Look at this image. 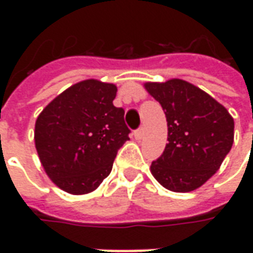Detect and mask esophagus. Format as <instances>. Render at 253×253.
<instances>
[{
  "mask_svg": "<svg viewBox=\"0 0 253 253\" xmlns=\"http://www.w3.org/2000/svg\"><path fill=\"white\" fill-rule=\"evenodd\" d=\"M134 137H135V139H142V138H143V128H142V127H139L138 130H135V131H134Z\"/></svg>",
  "mask_w": 253,
  "mask_h": 253,
  "instance_id": "1",
  "label": "esophagus"
}]
</instances>
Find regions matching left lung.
I'll list each match as a JSON object with an SVG mask.
<instances>
[{
  "mask_svg": "<svg viewBox=\"0 0 253 253\" xmlns=\"http://www.w3.org/2000/svg\"><path fill=\"white\" fill-rule=\"evenodd\" d=\"M145 88L161 104L168 122V143L152 163V173L170 191L196 190L230 152L233 118L210 94L183 80L148 83Z\"/></svg>",
  "mask_w": 253,
  "mask_h": 253,
  "instance_id": "left-lung-1",
  "label": "left lung"
}]
</instances>
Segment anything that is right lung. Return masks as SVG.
<instances>
[{
    "label": "right lung",
    "mask_w": 253,
    "mask_h": 253,
    "mask_svg": "<svg viewBox=\"0 0 253 253\" xmlns=\"http://www.w3.org/2000/svg\"><path fill=\"white\" fill-rule=\"evenodd\" d=\"M114 84L86 80L57 96L38 116L35 146L48 177L66 192L96 190L128 141L125 110L114 105Z\"/></svg>",
    "instance_id": "add662e5"
}]
</instances>
